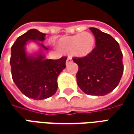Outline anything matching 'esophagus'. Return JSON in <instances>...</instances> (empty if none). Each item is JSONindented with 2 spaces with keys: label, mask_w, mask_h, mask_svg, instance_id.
Returning a JSON list of instances; mask_svg holds the SVG:
<instances>
[{
  "label": "esophagus",
  "mask_w": 134,
  "mask_h": 134,
  "mask_svg": "<svg viewBox=\"0 0 134 134\" xmlns=\"http://www.w3.org/2000/svg\"><path fill=\"white\" fill-rule=\"evenodd\" d=\"M71 62H72V58L70 57H68L67 59V61H66V64H70V63H71Z\"/></svg>",
  "instance_id": "esophagus-1"
}]
</instances>
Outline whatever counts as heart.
<instances>
[{"label":"heart","instance_id":"obj_1","mask_svg":"<svg viewBox=\"0 0 134 134\" xmlns=\"http://www.w3.org/2000/svg\"><path fill=\"white\" fill-rule=\"evenodd\" d=\"M96 39L89 32L63 37L58 42L59 49L63 53H72L79 57H84L92 52L95 47Z\"/></svg>","mask_w":134,"mask_h":134}]
</instances>
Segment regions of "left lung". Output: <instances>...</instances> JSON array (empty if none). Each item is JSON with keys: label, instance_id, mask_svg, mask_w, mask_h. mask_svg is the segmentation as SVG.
Wrapping results in <instances>:
<instances>
[{"label": "left lung", "instance_id": "8db88e82", "mask_svg": "<svg viewBox=\"0 0 134 134\" xmlns=\"http://www.w3.org/2000/svg\"><path fill=\"white\" fill-rule=\"evenodd\" d=\"M90 30L96 38V47L88 55L73 58L78 65L77 82L85 93L103 96L118 86L124 72L123 54L119 44L108 34L96 28Z\"/></svg>", "mask_w": 134, "mask_h": 134}]
</instances>
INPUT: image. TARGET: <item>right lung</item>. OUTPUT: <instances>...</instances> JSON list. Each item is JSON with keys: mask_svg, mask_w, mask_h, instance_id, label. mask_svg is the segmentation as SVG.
I'll list each match as a JSON object with an SVG mask.
<instances>
[{"mask_svg": "<svg viewBox=\"0 0 134 134\" xmlns=\"http://www.w3.org/2000/svg\"><path fill=\"white\" fill-rule=\"evenodd\" d=\"M45 34L30 29L19 36L11 47L10 64L13 82L24 96L34 100L48 98L57 92V77L66 67V57L54 60L46 59L43 51L48 48L41 42ZM29 41L40 47L39 52L28 55L25 46Z\"/></svg>", "mask_w": 134, "mask_h": 134, "instance_id": "add662e5", "label": "right lung"}]
</instances>
